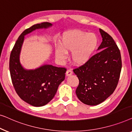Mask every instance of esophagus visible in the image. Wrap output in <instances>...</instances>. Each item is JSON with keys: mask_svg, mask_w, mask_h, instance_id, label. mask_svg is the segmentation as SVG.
Here are the masks:
<instances>
[{"mask_svg": "<svg viewBox=\"0 0 132 132\" xmlns=\"http://www.w3.org/2000/svg\"><path fill=\"white\" fill-rule=\"evenodd\" d=\"M72 73H73V72H72V70L70 69H68L66 72V76H70V75H71Z\"/></svg>", "mask_w": 132, "mask_h": 132, "instance_id": "1", "label": "esophagus"}]
</instances>
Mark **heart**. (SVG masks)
Segmentation results:
<instances>
[{"label":"heart","instance_id":"1","mask_svg":"<svg viewBox=\"0 0 132 132\" xmlns=\"http://www.w3.org/2000/svg\"><path fill=\"white\" fill-rule=\"evenodd\" d=\"M99 43L97 37L93 33L74 30L63 35L60 47L55 49V55L59 60L65 59L70 52L74 64H82L87 62L95 51Z\"/></svg>","mask_w":132,"mask_h":132}]
</instances>
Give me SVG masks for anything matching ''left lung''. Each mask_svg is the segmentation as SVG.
<instances>
[{"label":"left lung","instance_id":"8db88e82","mask_svg":"<svg viewBox=\"0 0 132 132\" xmlns=\"http://www.w3.org/2000/svg\"><path fill=\"white\" fill-rule=\"evenodd\" d=\"M102 42L99 52L84 64L74 69L79 79L76 94L88 105H97L110 96L117 86L121 73V54L113 38L100 29Z\"/></svg>","mask_w":132,"mask_h":132}]
</instances>
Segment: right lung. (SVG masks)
<instances>
[{"label":"right lung","mask_w":132,"mask_h":132,"mask_svg":"<svg viewBox=\"0 0 132 132\" xmlns=\"http://www.w3.org/2000/svg\"><path fill=\"white\" fill-rule=\"evenodd\" d=\"M51 26V23L44 22L26 29L18 37L10 55V70L15 90L22 100L33 106H42L50 102L65 78V68L45 64L35 70H26L20 62L25 35L36 29Z\"/></svg>","instance_id":"add662e5"}]
</instances>
